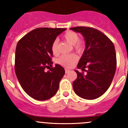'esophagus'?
I'll use <instances>...</instances> for the list:
<instances>
[{
    "instance_id": "1",
    "label": "esophagus",
    "mask_w": 128,
    "mask_h": 128,
    "mask_svg": "<svg viewBox=\"0 0 128 128\" xmlns=\"http://www.w3.org/2000/svg\"><path fill=\"white\" fill-rule=\"evenodd\" d=\"M69 72H70V70H69V69H65V72H66V74L69 73Z\"/></svg>"
}]
</instances>
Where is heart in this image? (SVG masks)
<instances>
[{"label":"heart","mask_w":128,"mask_h":128,"mask_svg":"<svg viewBox=\"0 0 128 128\" xmlns=\"http://www.w3.org/2000/svg\"><path fill=\"white\" fill-rule=\"evenodd\" d=\"M63 38L71 44L74 46L75 50L77 52H81L84 48V42L82 40H78L79 37L77 33L72 31H68L66 33H64L63 35ZM51 50L53 54H56L58 52V40H55L53 41L51 44ZM77 60V56L74 54H70L62 55L59 58L58 62L67 68L72 67Z\"/></svg>","instance_id":"heart-1"}]
</instances>
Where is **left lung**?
<instances>
[{
	"instance_id": "8db88e82",
	"label": "left lung",
	"mask_w": 128,
	"mask_h": 128,
	"mask_svg": "<svg viewBox=\"0 0 128 128\" xmlns=\"http://www.w3.org/2000/svg\"><path fill=\"white\" fill-rule=\"evenodd\" d=\"M70 29L82 34L86 41L77 68L86 74L75 70L77 77L72 84L74 90L82 98L94 100L108 90L113 79L116 69L114 46L105 34L95 28L77 26Z\"/></svg>"
}]
</instances>
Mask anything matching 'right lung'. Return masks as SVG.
Wrapping results in <instances>:
<instances>
[{"mask_svg": "<svg viewBox=\"0 0 128 128\" xmlns=\"http://www.w3.org/2000/svg\"><path fill=\"white\" fill-rule=\"evenodd\" d=\"M66 28H38L31 31L18 42L15 51V71L20 86L33 98L46 100L59 89L65 74L62 66L52 67L51 44ZM50 68L47 72L45 69Z\"/></svg>", "mask_w": 128, "mask_h": 128, "instance_id": "obj_1", "label": "right lung"}]
</instances>
